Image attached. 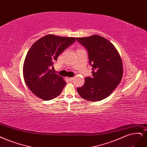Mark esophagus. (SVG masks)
<instances>
[{"label": "esophagus", "instance_id": "esophagus-1", "mask_svg": "<svg viewBox=\"0 0 147 147\" xmlns=\"http://www.w3.org/2000/svg\"><path fill=\"white\" fill-rule=\"evenodd\" d=\"M68 80L70 81V82H72V81L74 80L73 77H70V78H68Z\"/></svg>", "mask_w": 147, "mask_h": 147}]
</instances>
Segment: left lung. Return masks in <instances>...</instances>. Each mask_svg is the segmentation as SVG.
<instances>
[{
  "label": "left lung",
  "mask_w": 147,
  "mask_h": 147,
  "mask_svg": "<svg viewBox=\"0 0 147 147\" xmlns=\"http://www.w3.org/2000/svg\"><path fill=\"white\" fill-rule=\"evenodd\" d=\"M87 50L92 77L85 78L84 85L77 88L81 97L95 102L105 99L117 86L123 75L122 62L114 45L98 35L77 38Z\"/></svg>",
  "instance_id": "1"
}]
</instances>
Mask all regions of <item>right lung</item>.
Returning a JSON list of instances; mask_svg holds the SVG:
<instances>
[{"label": "right lung", "instance_id": "1", "mask_svg": "<svg viewBox=\"0 0 147 147\" xmlns=\"http://www.w3.org/2000/svg\"><path fill=\"white\" fill-rule=\"evenodd\" d=\"M75 41L73 37L49 34L30 47L24 61L23 75L28 88L37 97L50 100L62 92L66 83L51 69H53V62L59 55Z\"/></svg>", "mask_w": 147, "mask_h": 147}]
</instances>
